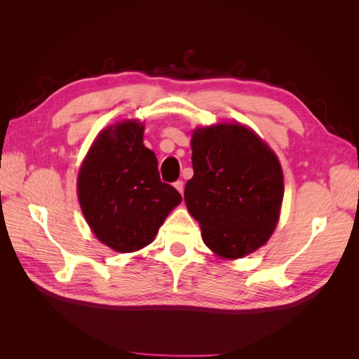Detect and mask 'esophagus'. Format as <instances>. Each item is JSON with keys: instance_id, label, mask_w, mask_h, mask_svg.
Instances as JSON below:
<instances>
[{"instance_id": "1", "label": "esophagus", "mask_w": 359, "mask_h": 359, "mask_svg": "<svg viewBox=\"0 0 359 359\" xmlns=\"http://www.w3.org/2000/svg\"><path fill=\"white\" fill-rule=\"evenodd\" d=\"M173 187H175L182 194V191H184V182L181 180H178V181L173 182Z\"/></svg>"}]
</instances>
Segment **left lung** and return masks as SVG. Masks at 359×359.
Listing matches in <instances>:
<instances>
[{"mask_svg":"<svg viewBox=\"0 0 359 359\" xmlns=\"http://www.w3.org/2000/svg\"><path fill=\"white\" fill-rule=\"evenodd\" d=\"M191 151L194 175L184 199L203 243L224 259L256 252L273 235L283 202V170L274 151L238 123L196 128Z\"/></svg>","mask_w":359,"mask_h":359,"instance_id":"1","label":"left lung"}]
</instances>
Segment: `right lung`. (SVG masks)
I'll return each instance as SVG.
<instances>
[{"mask_svg": "<svg viewBox=\"0 0 359 359\" xmlns=\"http://www.w3.org/2000/svg\"><path fill=\"white\" fill-rule=\"evenodd\" d=\"M78 198L97 240L119 253L153 243L181 194L161 182L158 161L144 145V124L127 119L102 130L78 175Z\"/></svg>", "mask_w": 359, "mask_h": 359, "instance_id": "1", "label": "right lung"}]
</instances>
